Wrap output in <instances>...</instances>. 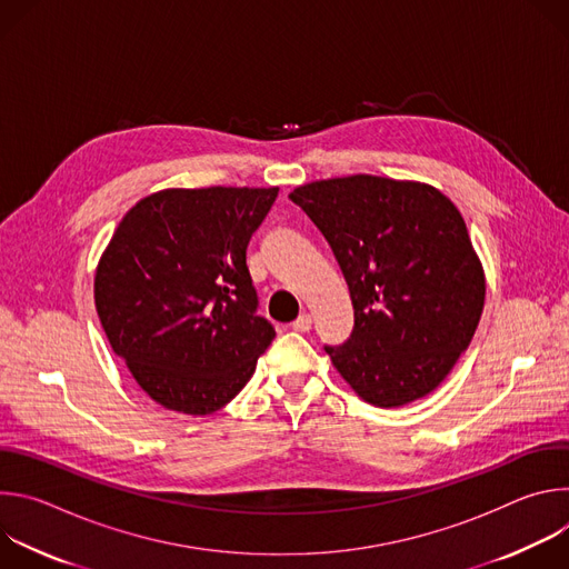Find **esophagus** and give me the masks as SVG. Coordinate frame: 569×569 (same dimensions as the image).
Segmentation results:
<instances>
[{
	"label": "esophagus",
	"instance_id": "esophagus-1",
	"mask_svg": "<svg viewBox=\"0 0 569 569\" xmlns=\"http://www.w3.org/2000/svg\"><path fill=\"white\" fill-rule=\"evenodd\" d=\"M310 327H312V317H310L308 312H301V315L292 321V329H295L297 333H306V331H310Z\"/></svg>",
	"mask_w": 569,
	"mask_h": 569
}]
</instances>
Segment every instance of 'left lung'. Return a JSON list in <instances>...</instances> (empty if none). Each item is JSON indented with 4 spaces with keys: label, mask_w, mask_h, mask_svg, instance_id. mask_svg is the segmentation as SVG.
<instances>
[{
    "label": "left lung",
    "mask_w": 569,
    "mask_h": 569,
    "mask_svg": "<svg viewBox=\"0 0 569 569\" xmlns=\"http://www.w3.org/2000/svg\"><path fill=\"white\" fill-rule=\"evenodd\" d=\"M329 240L353 301V333L327 347L376 408L435 391L468 349L486 279L459 209L439 189L378 176L297 187L288 196Z\"/></svg>",
    "instance_id": "left-lung-1"
}]
</instances>
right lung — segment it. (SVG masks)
I'll return each mask as SVG.
<instances>
[{
  "mask_svg": "<svg viewBox=\"0 0 569 569\" xmlns=\"http://www.w3.org/2000/svg\"><path fill=\"white\" fill-rule=\"evenodd\" d=\"M277 193L164 189L114 229L97 266V312L112 351L161 408L218 412L274 340L257 315L246 252Z\"/></svg>",
  "mask_w": 569,
  "mask_h": 569,
  "instance_id": "obj_1",
  "label": "right lung"
}]
</instances>
